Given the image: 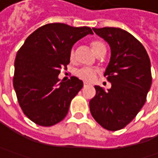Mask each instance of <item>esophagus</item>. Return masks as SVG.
Returning <instances> with one entry per match:
<instances>
[{"mask_svg": "<svg viewBox=\"0 0 158 158\" xmlns=\"http://www.w3.org/2000/svg\"><path fill=\"white\" fill-rule=\"evenodd\" d=\"M87 86H88V83H87V82H84V83H83V87L85 88V87H87Z\"/></svg>", "mask_w": 158, "mask_h": 158, "instance_id": "1", "label": "esophagus"}]
</instances>
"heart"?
Listing matches in <instances>:
<instances>
[{
	"label": "heart",
	"instance_id": "b5f03b06",
	"mask_svg": "<svg viewBox=\"0 0 158 158\" xmlns=\"http://www.w3.org/2000/svg\"><path fill=\"white\" fill-rule=\"evenodd\" d=\"M90 46L93 50V52L97 54L98 52L100 51L102 48L106 47L104 43L101 42L99 40H93L90 43ZM75 57V51L72 48L69 52V59L72 60ZM76 76L78 78H80L81 80L87 82H91L92 81H94L95 77L97 76V70L90 69V68H82L81 69L77 70L76 72Z\"/></svg>",
	"mask_w": 158,
	"mask_h": 158
}]
</instances>
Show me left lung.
I'll return each mask as SVG.
<instances>
[{"label":"left lung","mask_w":158,"mask_h":158,"mask_svg":"<svg viewBox=\"0 0 158 158\" xmlns=\"http://www.w3.org/2000/svg\"><path fill=\"white\" fill-rule=\"evenodd\" d=\"M111 47V59L104 76L112 83L106 91L95 86L89 101L95 120L110 131L122 129L135 118L146 102L152 77L150 60L142 43L132 34L114 27L93 28Z\"/></svg>","instance_id":"left-lung-1"}]
</instances>
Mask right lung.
I'll use <instances>...</instances> for the list:
<instances>
[{
  "mask_svg": "<svg viewBox=\"0 0 158 158\" xmlns=\"http://www.w3.org/2000/svg\"><path fill=\"white\" fill-rule=\"evenodd\" d=\"M88 34L93 31L86 26L48 23L31 34L18 50L13 85L23 112L34 123L51 127L68 114L83 82L76 76L60 82L58 76L69 63L72 46Z\"/></svg>",
  "mask_w": 158,
  "mask_h": 158,
  "instance_id": "right-lung-1",
  "label": "right lung"
}]
</instances>
